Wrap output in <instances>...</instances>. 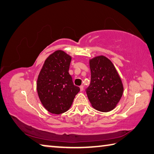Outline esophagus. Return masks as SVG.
Returning <instances> with one entry per match:
<instances>
[{
	"label": "esophagus",
	"mask_w": 154,
	"mask_h": 154,
	"mask_svg": "<svg viewBox=\"0 0 154 154\" xmlns=\"http://www.w3.org/2000/svg\"><path fill=\"white\" fill-rule=\"evenodd\" d=\"M80 91H83V89H84V87H83L82 85H81L80 87Z\"/></svg>",
	"instance_id": "obj_1"
}]
</instances>
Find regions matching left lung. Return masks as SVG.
Wrapping results in <instances>:
<instances>
[{
    "instance_id": "1",
    "label": "left lung",
    "mask_w": 154,
    "mask_h": 154,
    "mask_svg": "<svg viewBox=\"0 0 154 154\" xmlns=\"http://www.w3.org/2000/svg\"><path fill=\"white\" fill-rule=\"evenodd\" d=\"M91 84L87 94L94 109L102 112L114 109L122 97L124 87L114 64L104 55L89 59Z\"/></svg>"
}]
</instances>
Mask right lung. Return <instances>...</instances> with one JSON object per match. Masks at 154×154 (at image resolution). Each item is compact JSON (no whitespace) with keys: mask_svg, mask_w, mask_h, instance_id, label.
<instances>
[{"mask_svg":"<svg viewBox=\"0 0 154 154\" xmlns=\"http://www.w3.org/2000/svg\"><path fill=\"white\" fill-rule=\"evenodd\" d=\"M71 60L72 57L63 51H55L46 59L38 76L36 89L40 101L53 114L67 112L80 91L68 72Z\"/></svg>","mask_w":154,"mask_h":154,"instance_id":"obj_1","label":"right lung"}]
</instances>
